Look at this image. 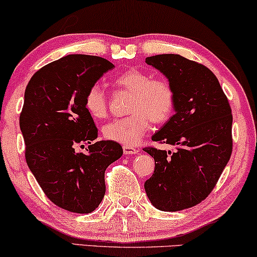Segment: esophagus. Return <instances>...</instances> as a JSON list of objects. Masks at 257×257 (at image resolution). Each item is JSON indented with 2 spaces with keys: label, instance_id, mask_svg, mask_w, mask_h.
I'll use <instances>...</instances> for the list:
<instances>
[{
  "label": "esophagus",
  "instance_id": "esophagus-1",
  "mask_svg": "<svg viewBox=\"0 0 257 257\" xmlns=\"http://www.w3.org/2000/svg\"><path fill=\"white\" fill-rule=\"evenodd\" d=\"M139 149L137 148H134L132 146H123V153L125 155H135V154H139Z\"/></svg>",
  "mask_w": 257,
  "mask_h": 257
}]
</instances>
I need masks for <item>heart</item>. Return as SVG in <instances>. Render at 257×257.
<instances>
[{"label":"heart","instance_id":"b5f03b06","mask_svg":"<svg viewBox=\"0 0 257 257\" xmlns=\"http://www.w3.org/2000/svg\"><path fill=\"white\" fill-rule=\"evenodd\" d=\"M116 88L130 92L127 102L129 115L108 122L103 127V136L107 140L133 146L140 142L151 121L155 124H164L173 115L176 108L175 89L168 80L151 78L147 72L129 68L114 78ZM85 108L94 118L107 115L108 101L100 85H92L85 95Z\"/></svg>","mask_w":257,"mask_h":257}]
</instances>
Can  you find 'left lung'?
I'll list each match as a JSON object with an SVG mask.
<instances>
[{"label":"left lung","mask_w":257,"mask_h":257,"mask_svg":"<svg viewBox=\"0 0 257 257\" xmlns=\"http://www.w3.org/2000/svg\"><path fill=\"white\" fill-rule=\"evenodd\" d=\"M175 89L176 114L153 136L176 151L146 147L155 160L144 183L147 196L161 211L176 212L205 200L214 189L233 150V115L214 73L179 55L148 57Z\"/></svg>","instance_id":"8db88e82"}]
</instances>
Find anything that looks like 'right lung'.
I'll return each instance as SVG.
<instances>
[{"mask_svg": "<svg viewBox=\"0 0 257 257\" xmlns=\"http://www.w3.org/2000/svg\"><path fill=\"white\" fill-rule=\"evenodd\" d=\"M115 67L101 57L70 55L32 75L20 127L25 160L45 196L58 207L91 213L106 193L104 171L123 154L114 141H99L85 108L87 89ZM89 144L88 153L76 149Z\"/></svg>", "mask_w": 257, "mask_h": 257, "instance_id": "obj_1", "label": "right lung"}]
</instances>
